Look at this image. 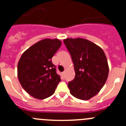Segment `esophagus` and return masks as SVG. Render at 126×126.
<instances>
[{"instance_id":"1","label":"esophagus","mask_w":126,"mask_h":126,"mask_svg":"<svg viewBox=\"0 0 126 126\" xmlns=\"http://www.w3.org/2000/svg\"><path fill=\"white\" fill-rule=\"evenodd\" d=\"M62 76H64V74H65V72H62Z\"/></svg>"}]
</instances>
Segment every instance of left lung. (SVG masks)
Here are the masks:
<instances>
[{
    "label": "left lung",
    "instance_id": "1",
    "mask_svg": "<svg viewBox=\"0 0 126 126\" xmlns=\"http://www.w3.org/2000/svg\"><path fill=\"white\" fill-rule=\"evenodd\" d=\"M64 43L71 54L75 78L69 82L71 94L88 100L103 88L109 75L107 59L102 48L86 39L66 38Z\"/></svg>",
    "mask_w": 126,
    "mask_h": 126
}]
</instances>
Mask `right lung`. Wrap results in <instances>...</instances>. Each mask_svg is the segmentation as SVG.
I'll return each mask as SVG.
<instances>
[{"label":"right lung","mask_w":126,"mask_h":126,"mask_svg":"<svg viewBox=\"0 0 126 126\" xmlns=\"http://www.w3.org/2000/svg\"><path fill=\"white\" fill-rule=\"evenodd\" d=\"M61 43L59 39H43L28 48L20 58L19 81L26 92L35 98L43 100L50 96L61 81L52 62Z\"/></svg>","instance_id":"1"}]
</instances>
